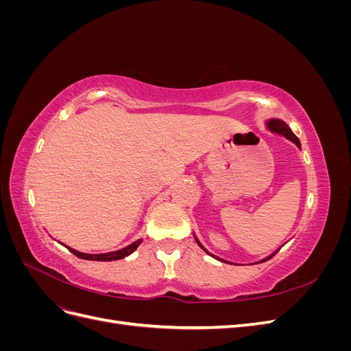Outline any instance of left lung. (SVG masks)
I'll return each mask as SVG.
<instances>
[{
	"mask_svg": "<svg viewBox=\"0 0 351 351\" xmlns=\"http://www.w3.org/2000/svg\"><path fill=\"white\" fill-rule=\"evenodd\" d=\"M268 127L269 129L272 130V132H277V133H280V134H282V136H285L287 139H290L291 142H294L297 146L300 147V142H299V139H297V136L291 132V129L289 125H287L284 121H281V120H271L269 123H268ZM197 241V240H196ZM197 244L199 246L204 249V246H202V244L197 241ZM205 250V249H204ZM206 252V250H205ZM210 256H214V254H210ZM217 259H219V258H217ZM268 259H271V256L268 258ZM268 259H265V261H268ZM219 261H222V259H219ZM265 261H262V262H265ZM222 262H226V261H222Z\"/></svg>",
	"mask_w": 351,
	"mask_h": 351,
	"instance_id": "1",
	"label": "left lung"
}]
</instances>
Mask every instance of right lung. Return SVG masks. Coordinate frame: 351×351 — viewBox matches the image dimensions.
Wrapping results in <instances>:
<instances>
[{"label": "right lung", "mask_w": 351, "mask_h": 351, "mask_svg": "<svg viewBox=\"0 0 351 351\" xmlns=\"http://www.w3.org/2000/svg\"><path fill=\"white\" fill-rule=\"evenodd\" d=\"M141 243H142V240H137L136 243L130 244V246H127V247H124V249H121V250L111 252V253H105V254H86V253H80V252L73 250V249H70V247H69V250H70L73 254H76V256L80 258V259H88V261H119V259H123V258H125V256H129L130 253H133V252L137 249V246H139Z\"/></svg>", "instance_id": "obj_1"}]
</instances>
